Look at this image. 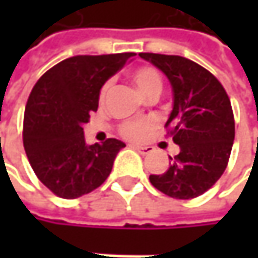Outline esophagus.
I'll use <instances>...</instances> for the list:
<instances>
[{"label": "esophagus", "mask_w": 258, "mask_h": 258, "mask_svg": "<svg viewBox=\"0 0 258 258\" xmlns=\"http://www.w3.org/2000/svg\"><path fill=\"white\" fill-rule=\"evenodd\" d=\"M133 149H136L139 154H142V155H146V154H149V152H152V148H149V146H139V145H133L131 146Z\"/></svg>", "instance_id": "esophagus-1"}]
</instances>
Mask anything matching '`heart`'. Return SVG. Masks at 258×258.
<instances>
[{
    "mask_svg": "<svg viewBox=\"0 0 258 258\" xmlns=\"http://www.w3.org/2000/svg\"><path fill=\"white\" fill-rule=\"evenodd\" d=\"M131 79L134 82V85L137 86L139 92L143 95V97H149L152 94H158L163 91V80L160 73L154 69V67H137L136 70L131 72ZM110 89V82L104 83V86L101 88V92H100V98L104 100V97L107 95ZM145 128L143 124L140 122H127L121 127V133L130 137V139H136L142 134V131Z\"/></svg>",
    "mask_w": 258,
    "mask_h": 258,
    "instance_id": "heart-1",
    "label": "heart"
}]
</instances>
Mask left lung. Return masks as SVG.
Segmentation results:
<instances>
[{
  "label": "left lung",
  "mask_w": 258,
  "mask_h": 258,
  "mask_svg": "<svg viewBox=\"0 0 258 258\" xmlns=\"http://www.w3.org/2000/svg\"><path fill=\"white\" fill-rule=\"evenodd\" d=\"M169 79L173 107L166 122L179 154L151 183L175 199H194L224 173L234 140V118L229 95L212 73L176 55L139 53Z\"/></svg>",
  "instance_id": "1"
}]
</instances>
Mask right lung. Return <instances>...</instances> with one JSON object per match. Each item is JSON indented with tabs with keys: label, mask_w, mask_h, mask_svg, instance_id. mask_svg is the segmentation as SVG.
Wrapping results in <instances>:
<instances>
[{
	"label": "right lung",
	"mask_w": 258,
	"mask_h": 258,
	"mask_svg": "<svg viewBox=\"0 0 258 258\" xmlns=\"http://www.w3.org/2000/svg\"><path fill=\"white\" fill-rule=\"evenodd\" d=\"M134 55L73 56L34 85L25 107L24 148L37 178L58 197L88 194L110 175L125 143L107 139L101 145H88L83 125L98 109L103 85Z\"/></svg>",
	"instance_id": "obj_1"
}]
</instances>
